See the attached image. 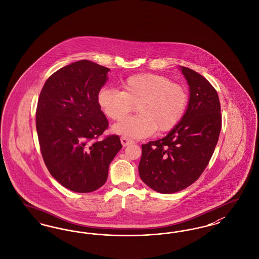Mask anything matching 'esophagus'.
I'll use <instances>...</instances> for the list:
<instances>
[{"instance_id": "esophagus-1", "label": "esophagus", "mask_w": 259, "mask_h": 259, "mask_svg": "<svg viewBox=\"0 0 259 259\" xmlns=\"http://www.w3.org/2000/svg\"><path fill=\"white\" fill-rule=\"evenodd\" d=\"M120 142H121V144H122L123 146H127V145H131V144L134 143L131 139H128V138H126V137H121Z\"/></svg>"}]
</instances>
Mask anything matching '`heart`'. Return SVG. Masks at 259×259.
Instances as JSON below:
<instances>
[{
    "label": "heart",
    "mask_w": 259,
    "mask_h": 259,
    "mask_svg": "<svg viewBox=\"0 0 259 259\" xmlns=\"http://www.w3.org/2000/svg\"><path fill=\"white\" fill-rule=\"evenodd\" d=\"M122 91L104 88L97 97L106 116L114 121L123 120L137 105L140 114L114 125L116 134L143 138L156 130H171L182 118L188 103L186 90L165 75L142 73L126 78Z\"/></svg>",
    "instance_id": "1"
}]
</instances>
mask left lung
<instances>
[{"label":"left lung","mask_w":259,"mask_h":259,"mask_svg":"<svg viewBox=\"0 0 259 259\" xmlns=\"http://www.w3.org/2000/svg\"><path fill=\"white\" fill-rule=\"evenodd\" d=\"M180 69L189 84L186 112L166 137L142 145L141 179L162 194L179 192L197 181L205 169L222 127L221 104L216 90L198 73Z\"/></svg>","instance_id":"left-lung-1"}]
</instances>
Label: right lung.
<instances>
[{
    "label": "right lung",
    "mask_w": 259,
    "mask_h": 259,
    "mask_svg": "<svg viewBox=\"0 0 259 259\" xmlns=\"http://www.w3.org/2000/svg\"><path fill=\"white\" fill-rule=\"evenodd\" d=\"M109 71L91 61L73 62L53 73L39 94L35 123L44 163L73 192L103 186L122 147L117 135L97 141L109 126L97 101Z\"/></svg>",
    "instance_id": "1"
}]
</instances>
